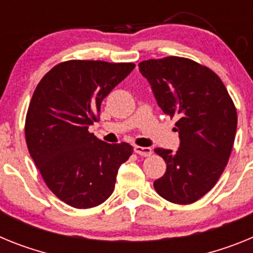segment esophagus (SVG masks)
Wrapping results in <instances>:
<instances>
[{
    "mask_svg": "<svg viewBox=\"0 0 253 253\" xmlns=\"http://www.w3.org/2000/svg\"><path fill=\"white\" fill-rule=\"evenodd\" d=\"M133 150H135L136 154L141 155V157H150L151 153H153L151 148H144V146H137V145L133 148Z\"/></svg>",
    "mask_w": 253,
    "mask_h": 253,
    "instance_id": "esophagus-1",
    "label": "esophagus"
}]
</instances>
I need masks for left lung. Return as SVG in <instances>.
<instances>
[{"label":"left lung","instance_id":"left-lung-1","mask_svg":"<svg viewBox=\"0 0 253 253\" xmlns=\"http://www.w3.org/2000/svg\"><path fill=\"white\" fill-rule=\"evenodd\" d=\"M162 111L175 118L179 149L157 148L167 170L154 182L159 196L188 205L206 195L220 178L232 153L237 111L227 87L212 70L184 57L142 61Z\"/></svg>","mask_w":253,"mask_h":253}]
</instances>
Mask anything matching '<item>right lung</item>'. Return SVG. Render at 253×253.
Segmentation results:
<instances>
[{"instance_id": "obj_1", "label": "right lung", "mask_w": 253, "mask_h": 253, "mask_svg": "<svg viewBox=\"0 0 253 253\" xmlns=\"http://www.w3.org/2000/svg\"><path fill=\"white\" fill-rule=\"evenodd\" d=\"M133 69L132 62L65 61L35 87L25 118L28 150L47 187L72 208L104 203L118 168L132 155L131 145L107 144L89 126L99 120L102 100Z\"/></svg>"}]
</instances>
